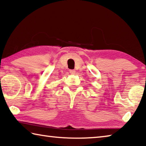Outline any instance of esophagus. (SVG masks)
I'll list each match as a JSON object with an SVG mask.
<instances>
[{"label": "esophagus", "mask_w": 146, "mask_h": 146, "mask_svg": "<svg viewBox=\"0 0 146 146\" xmlns=\"http://www.w3.org/2000/svg\"><path fill=\"white\" fill-rule=\"evenodd\" d=\"M75 72H76V71L75 70H70V73L71 74V75H74V74H75Z\"/></svg>", "instance_id": "34e87169"}]
</instances>
